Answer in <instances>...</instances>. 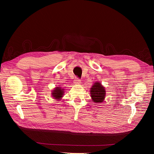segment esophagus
<instances>
[{
    "mask_svg": "<svg viewBox=\"0 0 154 154\" xmlns=\"http://www.w3.org/2000/svg\"><path fill=\"white\" fill-rule=\"evenodd\" d=\"M74 83L76 85H80L81 83V80H80V79H79L78 78H76L75 80H74Z\"/></svg>",
    "mask_w": 154,
    "mask_h": 154,
    "instance_id": "esophagus-1",
    "label": "esophagus"
}]
</instances>
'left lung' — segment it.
Wrapping results in <instances>:
<instances>
[{
    "label": "left lung",
    "mask_w": 154,
    "mask_h": 154,
    "mask_svg": "<svg viewBox=\"0 0 154 154\" xmlns=\"http://www.w3.org/2000/svg\"><path fill=\"white\" fill-rule=\"evenodd\" d=\"M91 94L93 101L101 103L105 98V90L100 83L96 82L91 88Z\"/></svg>",
    "instance_id": "1"
}]
</instances>
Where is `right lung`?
I'll return each mask as SVG.
<instances>
[{"label": "right lung", "instance_id": "obj_1", "mask_svg": "<svg viewBox=\"0 0 154 154\" xmlns=\"http://www.w3.org/2000/svg\"><path fill=\"white\" fill-rule=\"evenodd\" d=\"M63 92H63V89H61V88L57 87V88H55L54 90H53L52 95H53L54 98L60 100V99H61V97H62V96L63 94Z\"/></svg>", "mask_w": 154, "mask_h": 154}]
</instances>
